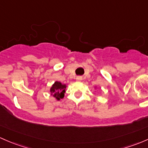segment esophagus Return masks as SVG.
Segmentation results:
<instances>
[{
  "label": "esophagus",
  "instance_id": "1",
  "mask_svg": "<svg viewBox=\"0 0 148 148\" xmlns=\"http://www.w3.org/2000/svg\"><path fill=\"white\" fill-rule=\"evenodd\" d=\"M82 79V77H77V81H81Z\"/></svg>",
  "mask_w": 148,
  "mask_h": 148
}]
</instances>
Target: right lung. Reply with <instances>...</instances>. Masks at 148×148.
Wrapping results in <instances>:
<instances>
[{"mask_svg": "<svg viewBox=\"0 0 148 148\" xmlns=\"http://www.w3.org/2000/svg\"><path fill=\"white\" fill-rule=\"evenodd\" d=\"M65 88H66V85L62 84V83L59 82H56L52 85L50 89V92L52 95H53L54 97H55L57 100H60V99L64 98Z\"/></svg>", "mask_w": 148, "mask_h": 148, "instance_id": "1", "label": "right lung"}]
</instances>
